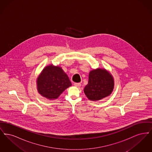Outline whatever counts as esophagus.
Returning a JSON list of instances; mask_svg holds the SVG:
<instances>
[{
  "instance_id": "1",
  "label": "esophagus",
  "mask_w": 152,
  "mask_h": 152,
  "mask_svg": "<svg viewBox=\"0 0 152 152\" xmlns=\"http://www.w3.org/2000/svg\"><path fill=\"white\" fill-rule=\"evenodd\" d=\"M74 86L75 87H80L81 86V84L80 83H74Z\"/></svg>"
}]
</instances>
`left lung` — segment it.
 I'll return each instance as SVG.
<instances>
[{
	"label": "left lung",
	"mask_w": 152,
	"mask_h": 152,
	"mask_svg": "<svg viewBox=\"0 0 152 152\" xmlns=\"http://www.w3.org/2000/svg\"><path fill=\"white\" fill-rule=\"evenodd\" d=\"M113 87L112 76L105 69L99 68L89 73L88 83L84 88V92L88 99L97 101L110 94Z\"/></svg>",
	"instance_id": "1"
}]
</instances>
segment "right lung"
<instances>
[{"label":"right lung","instance_id":"add662e5","mask_svg":"<svg viewBox=\"0 0 152 152\" xmlns=\"http://www.w3.org/2000/svg\"><path fill=\"white\" fill-rule=\"evenodd\" d=\"M71 86L69 77L61 68L52 65L44 69L37 80L39 93L50 100L57 99Z\"/></svg>","mask_w":152,"mask_h":152}]
</instances>
